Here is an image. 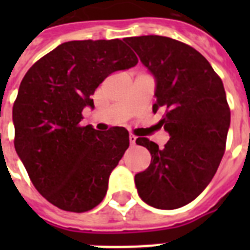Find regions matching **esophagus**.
I'll return each mask as SVG.
<instances>
[{
  "instance_id": "1",
  "label": "esophagus",
  "mask_w": 250,
  "mask_h": 250,
  "mask_svg": "<svg viewBox=\"0 0 250 250\" xmlns=\"http://www.w3.org/2000/svg\"><path fill=\"white\" fill-rule=\"evenodd\" d=\"M136 139L137 137L135 135H129V143H131V145L136 144Z\"/></svg>"
}]
</instances>
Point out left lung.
<instances>
[{
    "label": "left lung",
    "mask_w": 250,
    "mask_h": 250,
    "mask_svg": "<svg viewBox=\"0 0 250 250\" xmlns=\"http://www.w3.org/2000/svg\"><path fill=\"white\" fill-rule=\"evenodd\" d=\"M125 42L156 78L153 113L164 111L158 125L170 133L164 148L136 140L152 156L135 175L137 192L153 208L178 209L205 189L225 154L231 121L225 86L205 57L184 42L157 35Z\"/></svg>",
    "instance_id": "obj_1"
}]
</instances>
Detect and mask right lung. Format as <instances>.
<instances>
[{
    "instance_id": "add662e5",
    "label": "right lung",
    "mask_w": 250,
    "mask_h": 250,
    "mask_svg": "<svg viewBox=\"0 0 250 250\" xmlns=\"http://www.w3.org/2000/svg\"><path fill=\"white\" fill-rule=\"evenodd\" d=\"M119 39L68 41L37 61L13 107L14 145L39 193L57 208L84 213L107 192L109 176L129 146L128 132L80 125L92 94L115 71L136 66Z\"/></svg>"
}]
</instances>
